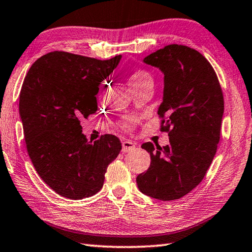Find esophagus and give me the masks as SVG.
Masks as SVG:
<instances>
[{"mask_svg": "<svg viewBox=\"0 0 252 252\" xmlns=\"http://www.w3.org/2000/svg\"><path fill=\"white\" fill-rule=\"evenodd\" d=\"M135 148V144L130 141H123L122 142V152L123 153H129Z\"/></svg>", "mask_w": 252, "mask_h": 252, "instance_id": "34e87169", "label": "esophagus"}]
</instances>
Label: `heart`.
Segmentation results:
<instances>
[{
	"label": "heart",
	"instance_id": "heart-1",
	"mask_svg": "<svg viewBox=\"0 0 252 252\" xmlns=\"http://www.w3.org/2000/svg\"><path fill=\"white\" fill-rule=\"evenodd\" d=\"M127 82L132 88V90H136L138 88H142L144 85L147 84H154V78L152 73L146 69L143 68H135L130 72L129 78H127ZM126 129H131L132 127V121H129L126 125Z\"/></svg>",
	"mask_w": 252,
	"mask_h": 252
}]
</instances>
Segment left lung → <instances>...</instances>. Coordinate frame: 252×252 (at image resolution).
<instances>
[{"instance_id": "obj_1", "label": "left lung", "mask_w": 252, "mask_h": 252, "mask_svg": "<svg viewBox=\"0 0 252 252\" xmlns=\"http://www.w3.org/2000/svg\"><path fill=\"white\" fill-rule=\"evenodd\" d=\"M144 62L164 73L158 117L170 143L156 148L151 142L143 144L151 165L136 183L156 199H180L203 180L215 158L224 112L222 88L211 63L189 46L170 44Z\"/></svg>"}]
</instances>
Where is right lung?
<instances>
[{
  "label": "right lung",
  "mask_w": 252,
  "mask_h": 252,
  "mask_svg": "<svg viewBox=\"0 0 252 252\" xmlns=\"http://www.w3.org/2000/svg\"><path fill=\"white\" fill-rule=\"evenodd\" d=\"M120 58L51 52L33 63L24 80L19 114L27 151L40 178L63 197L78 200L98 192L121 151L111 134L89 142L80 125L97 110L99 84Z\"/></svg>",
  "instance_id": "obj_1"
}]
</instances>
